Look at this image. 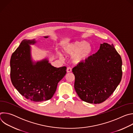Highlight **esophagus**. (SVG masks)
Segmentation results:
<instances>
[{"instance_id":"1","label":"esophagus","mask_w":133,"mask_h":133,"mask_svg":"<svg viewBox=\"0 0 133 133\" xmlns=\"http://www.w3.org/2000/svg\"><path fill=\"white\" fill-rule=\"evenodd\" d=\"M71 71H72V69L70 67H68L67 68V72H71Z\"/></svg>"}]
</instances>
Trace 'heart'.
<instances>
[{"label":"heart","mask_w":133,"mask_h":133,"mask_svg":"<svg viewBox=\"0 0 133 133\" xmlns=\"http://www.w3.org/2000/svg\"><path fill=\"white\" fill-rule=\"evenodd\" d=\"M92 47L85 41H76L64 44L62 51L66 56H71V62L74 65H78L85 62L91 55ZM59 56L63 58V55L59 53Z\"/></svg>","instance_id":"obj_1"}]
</instances>
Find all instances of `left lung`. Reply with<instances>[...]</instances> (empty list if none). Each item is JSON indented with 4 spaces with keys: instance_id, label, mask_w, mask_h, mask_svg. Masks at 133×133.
Listing matches in <instances>:
<instances>
[{
    "instance_id": "1",
    "label": "left lung",
    "mask_w": 133,
    "mask_h": 133,
    "mask_svg": "<svg viewBox=\"0 0 133 133\" xmlns=\"http://www.w3.org/2000/svg\"><path fill=\"white\" fill-rule=\"evenodd\" d=\"M122 61L112 44H101L99 50L72 68L74 88L79 98L91 104L106 101L119 84Z\"/></svg>"
}]
</instances>
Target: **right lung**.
Wrapping results in <instances>:
<instances>
[{
	"instance_id": "1",
	"label": "right lung",
	"mask_w": 133,
	"mask_h": 133,
	"mask_svg": "<svg viewBox=\"0 0 133 133\" xmlns=\"http://www.w3.org/2000/svg\"><path fill=\"white\" fill-rule=\"evenodd\" d=\"M47 38L48 36H44ZM35 39L23 40L12 53L10 64V78L12 85L22 96L36 102L52 98L58 82L66 74V67L56 68L48 58L34 62L30 45Z\"/></svg>"
}]
</instances>
